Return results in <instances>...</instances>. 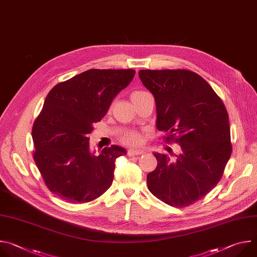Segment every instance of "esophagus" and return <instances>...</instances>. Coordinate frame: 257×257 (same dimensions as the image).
Returning a JSON list of instances; mask_svg holds the SVG:
<instances>
[{"label":"esophagus","mask_w":257,"mask_h":257,"mask_svg":"<svg viewBox=\"0 0 257 257\" xmlns=\"http://www.w3.org/2000/svg\"><path fill=\"white\" fill-rule=\"evenodd\" d=\"M143 154V151H140V150H129L127 152V156L129 157H133V156H140Z\"/></svg>","instance_id":"1"}]
</instances>
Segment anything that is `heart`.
<instances>
[{"label":"heart","instance_id":"heart-1","mask_svg":"<svg viewBox=\"0 0 257 257\" xmlns=\"http://www.w3.org/2000/svg\"><path fill=\"white\" fill-rule=\"evenodd\" d=\"M146 92L143 90H134L133 92H131L130 94V99L132 102H134L136 99H138L139 97H141L142 95H144ZM121 141L126 144V145H137L140 142V135L136 132H126L125 134H123V136L121 137Z\"/></svg>","mask_w":257,"mask_h":257}]
</instances>
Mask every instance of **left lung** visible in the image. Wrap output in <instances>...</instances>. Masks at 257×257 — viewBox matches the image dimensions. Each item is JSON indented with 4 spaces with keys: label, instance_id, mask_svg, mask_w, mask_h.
Returning a JSON list of instances; mask_svg holds the SVG:
<instances>
[{
    "label": "left lung",
    "instance_id": "left-lung-1",
    "mask_svg": "<svg viewBox=\"0 0 257 257\" xmlns=\"http://www.w3.org/2000/svg\"><path fill=\"white\" fill-rule=\"evenodd\" d=\"M139 78L155 96L157 128L166 142L179 143L175 160L155 153L158 166L148 187L163 202L185 207L205 196L221 180L232 154L229 116L211 86L184 70H140Z\"/></svg>",
    "mask_w": 257,
    "mask_h": 257
}]
</instances>
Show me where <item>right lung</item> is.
I'll return each instance as SVG.
<instances>
[{
  "instance_id": "right-lung-1",
  "label": "right lung",
  "mask_w": 257,
  "mask_h": 257,
  "mask_svg": "<svg viewBox=\"0 0 257 257\" xmlns=\"http://www.w3.org/2000/svg\"><path fill=\"white\" fill-rule=\"evenodd\" d=\"M134 75L132 69H90L58 83L47 95L32 126L33 159L47 187L61 199L89 202L111 187L115 161L126 150L112 145L96 156L88 134Z\"/></svg>"
}]
</instances>
